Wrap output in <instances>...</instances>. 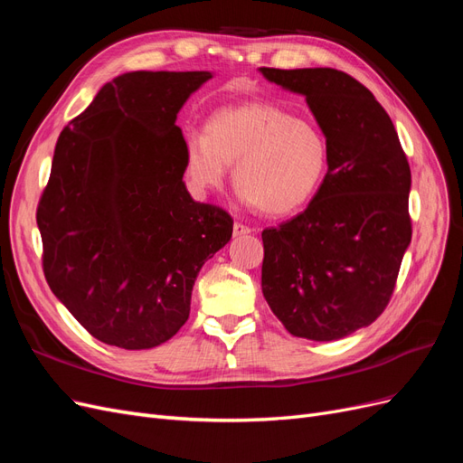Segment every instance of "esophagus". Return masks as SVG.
Masks as SVG:
<instances>
[{
	"instance_id": "34e87169",
	"label": "esophagus",
	"mask_w": 463,
	"mask_h": 463,
	"mask_svg": "<svg viewBox=\"0 0 463 463\" xmlns=\"http://www.w3.org/2000/svg\"><path fill=\"white\" fill-rule=\"evenodd\" d=\"M250 232H253V230H250L247 223H243V222H235L233 223V237H241V235H247Z\"/></svg>"
}]
</instances>
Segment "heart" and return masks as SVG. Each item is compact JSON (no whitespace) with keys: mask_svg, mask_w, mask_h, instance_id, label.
<instances>
[{"mask_svg":"<svg viewBox=\"0 0 463 463\" xmlns=\"http://www.w3.org/2000/svg\"><path fill=\"white\" fill-rule=\"evenodd\" d=\"M233 165V185L262 214L298 213L328 170L326 137L309 119L270 102L222 108L204 137L189 138L185 167L194 187L218 189Z\"/></svg>","mask_w":463,"mask_h":463,"instance_id":"heart-1","label":"heart"}]
</instances>
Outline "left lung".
Returning <instances> with one entry per match:
<instances>
[{
    "mask_svg": "<svg viewBox=\"0 0 463 463\" xmlns=\"http://www.w3.org/2000/svg\"><path fill=\"white\" fill-rule=\"evenodd\" d=\"M299 92L328 143V172L301 214L262 230V293L298 338H344L383 315L411 241V170L386 109L338 69L260 67Z\"/></svg>",
    "mask_w": 463,
    "mask_h": 463,
    "instance_id": "8db88e82",
    "label": "left lung"
}]
</instances>
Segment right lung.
<instances>
[{
  "instance_id": "obj_1",
  "label": "right lung",
  "mask_w": 463,
  "mask_h": 463,
  "mask_svg": "<svg viewBox=\"0 0 463 463\" xmlns=\"http://www.w3.org/2000/svg\"><path fill=\"white\" fill-rule=\"evenodd\" d=\"M206 71H135L108 82L55 145L36 223L42 270L82 328L148 349L185 325L203 264L233 218L185 189L177 111Z\"/></svg>"
}]
</instances>
